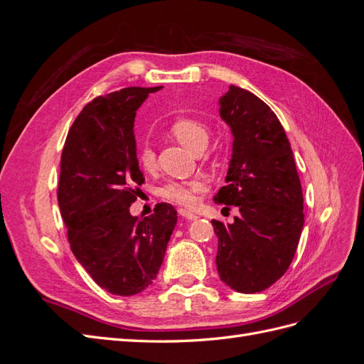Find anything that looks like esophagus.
Here are the masks:
<instances>
[{"instance_id":"esophagus-1","label":"esophagus","mask_w":364,"mask_h":364,"mask_svg":"<svg viewBox=\"0 0 364 364\" xmlns=\"http://www.w3.org/2000/svg\"><path fill=\"white\" fill-rule=\"evenodd\" d=\"M179 214H181L183 218H186V220H196V218H197L196 214H193L191 211H186V209H179Z\"/></svg>"}]
</instances>
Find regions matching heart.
Wrapping results in <instances>:
<instances>
[{"label": "heart", "mask_w": 364, "mask_h": 364, "mask_svg": "<svg viewBox=\"0 0 364 364\" xmlns=\"http://www.w3.org/2000/svg\"><path fill=\"white\" fill-rule=\"evenodd\" d=\"M171 135L178 139L183 147L193 153L199 149H205L208 144V129L203 123L193 118L176 119L170 127ZM139 164L144 170H153L156 165V153L150 146H144L139 151ZM205 190V182L202 179L193 181H176L170 182L162 188V196L165 199L190 206L196 202V196Z\"/></svg>", "instance_id": "obj_1"}]
</instances>
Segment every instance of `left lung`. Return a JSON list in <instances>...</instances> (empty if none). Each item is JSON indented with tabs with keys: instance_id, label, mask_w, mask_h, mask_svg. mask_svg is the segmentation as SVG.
Wrapping results in <instances>:
<instances>
[{
	"instance_id": "left-lung-1",
	"label": "left lung",
	"mask_w": 364,
	"mask_h": 364,
	"mask_svg": "<svg viewBox=\"0 0 364 364\" xmlns=\"http://www.w3.org/2000/svg\"><path fill=\"white\" fill-rule=\"evenodd\" d=\"M218 112L232 141L226 176L214 202L234 205V223L213 220L217 270L238 293H259L287 272L304 228V196L290 142L261 98L230 85Z\"/></svg>"
}]
</instances>
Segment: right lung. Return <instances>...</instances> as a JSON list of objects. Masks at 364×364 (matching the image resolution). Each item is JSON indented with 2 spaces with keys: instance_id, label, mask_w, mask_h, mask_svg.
<instances>
[{
  "instance_id": "right-lung-1",
  "label": "right lung",
  "mask_w": 364,
  "mask_h": 364,
  "mask_svg": "<svg viewBox=\"0 0 364 364\" xmlns=\"http://www.w3.org/2000/svg\"><path fill=\"white\" fill-rule=\"evenodd\" d=\"M155 87H124L87 103L73 123L62 158L58 200L74 257L107 293L132 296L156 278L178 213L158 203L150 217L130 214L144 182L135 117Z\"/></svg>"
}]
</instances>
